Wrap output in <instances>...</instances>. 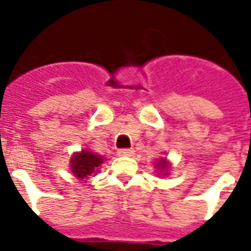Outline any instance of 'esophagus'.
Returning a JSON list of instances; mask_svg holds the SVG:
<instances>
[{"label": "esophagus", "mask_w": 251, "mask_h": 251, "mask_svg": "<svg viewBox=\"0 0 251 251\" xmlns=\"http://www.w3.org/2000/svg\"><path fill=\"white\" fill-rule=\"evenodd\" d=\"M133 153H134V151H133V149H127V148H124V149H120V151H118V154H120V156H127V157H129V156H133Z\"/></svg>", "instance_id": "34e87169"}]
</instances>
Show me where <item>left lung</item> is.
Instances as JSON below:
<instances>
[{"mask_svg":"<svg viewBox=\"0 0 251 251\" xmlns=\"http://www.w3.org/2000/svg\"><path fill=\"white\" fill-rule=\"evenodd\" d=\"M157 167H161V169H165L167 168V161H165V160H161V161L158 163Z\"/></svg>","mask_w":251,"mask_h":251,"instance_id":"left-lung-1","label":"left lung"}]
</instances>
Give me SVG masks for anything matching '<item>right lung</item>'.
Here are the masks:
<instances>
[{"mask_svg":"<svg viewBox=\"0 0 251 251\" xmlns=\"http://www.w3.org/2000/svg\"><path fill=\"white\" fill-rule=\"evenodd\" d=\"M103 160L98 154H94L87 151H82V153H76L71 160V171L79 179H84L88 175L94 174Z\"/></svg>","mask_w":251,"mask_h":251,"instance_id":"obj_1","label":"right lung"}]
</instances>
